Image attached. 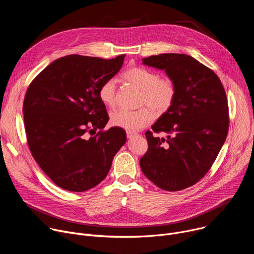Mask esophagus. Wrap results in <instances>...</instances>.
I'll return each instance as SVG.
<instances>
[{
    "mask_svg": "<svg viewBox=\"0 0 254 254\" xmlns=\"http://www.w3.org/2000/svg\"><path fill=\"white\" fill-rule=\"evenodd\" d=\"M135 135H137L135 132L127 131V138H131V137H133V136H135Z\"/></svg>",
    "mask_w": 254,
    "mask_h": 254,
    "instance_id": "34e87169",
    "label": "esophagus"
}]
</instances>
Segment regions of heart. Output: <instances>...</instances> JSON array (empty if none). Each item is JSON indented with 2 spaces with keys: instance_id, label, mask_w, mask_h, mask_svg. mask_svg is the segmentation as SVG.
I'll list each match as a JSON object with an SVG mask.
<instances>
[{
  "instance_id": "obj_1",
  "label": "heart",
  "mask_w": 254,
  "mask_h": 254,
  "mask_svg": "<svg viewBox=\"0 0 254 254\" xmlns=\"http://www.w3.org/2000/svg\"><path fill=\"white\" fill-rule=\"evenodd\" d=\"M123 79L140 90L137 111L120 110L111 115V124L114 127L127 131H136L150 125L155 114L163 115L173 105L177 96V86L170 77H160L155 70L144 67H130L123 74ZM100 101L114 107L117 103L115 79L105 80L98 89Z\"/></svg>"
}]
</instances>
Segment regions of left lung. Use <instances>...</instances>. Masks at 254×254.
<instances>
[{
    "label": "left lung",
    "instance_id": "8db88e82",
    "mask_svg": "<svg viewBox=\"0 0 254 254\" xmlns=\"http://www.w3.org/2000/svg\"><path fill=\"white\" fill-rule=\"evenodd\" d=\"M142 63L165 70L176 83L177 96L146 131L149 148L139 160L140 169L162 190H183L208 173L226 139L225 89L214 71L186 54L153 55ZM162 131L166 138L154 135Z\"/></svg>",
    "mask_w": 254,
    "mask_h": 254
}]
</instances>
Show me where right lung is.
Instances as JSON below:
<instances>
[{
    "instance_id": "add662e5",
    "label": "right lung",
    "mask_w": 254,
    "mask_h": 254,
    "mask_svg": "<svg viewBox=\"0 0 254 254\" xmlns=\"http://www.w3.org/2000/svg\"><path fill=\"white\" fill-rule=\"evenodd\" d=\"M125 56L58 58L27 89L23 114L30 152L62 189L83 192L98 185L127 140L124 128L103 129L110 118L98 97L100 85L118 73Z\"/></svg>"
}]
</instances>
